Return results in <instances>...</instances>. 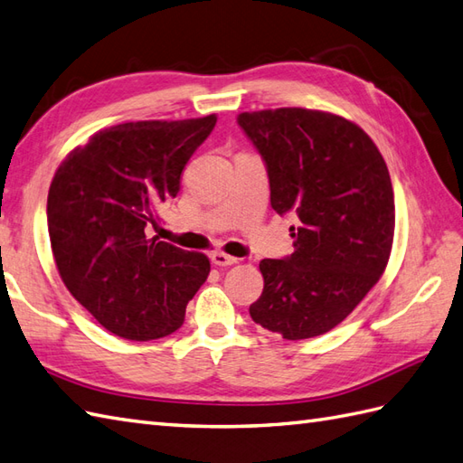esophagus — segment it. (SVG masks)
<instances>
[{
  "label": "esophagus",
  "instance_id": "34e87169",
  "mask_svg": "<svg viewBox=\"0 0 463 463\" xmlns=\"http://www.w3.org/2000/svg\"><path fill=\"white\" fill-rule=\"evenodd\" d=\"M211 262L214 266H232V264H236V258L227 254V252H213L211 254Z\"/></svg>",
  "mask_w": 463,
  "mask_h": 463
}]
</instances>
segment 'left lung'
Returning <instances> with one entry per match:
<instances>
[{
  "mask_svg": "<svg viewBox=\"0 0 463 463\" xmlns=\"http://www.w3.org/2000/svg\"><path fill=\"white\" fill-rule=\"evenodd\" d=\"M260 152L270 203L294 213V252L264 258L250 317L284 339L324 335L379 282L392 249L394 193L373 139L347 118L307 109L239 114Z\"/></svg>",
  "mask_w": 463,
  "mask_h": 463,
  "instance_id": "left-lung-1",
  "label": "left lung"
}]
</instances>
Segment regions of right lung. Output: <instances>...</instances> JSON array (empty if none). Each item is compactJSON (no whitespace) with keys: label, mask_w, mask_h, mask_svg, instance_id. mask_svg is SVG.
Returning <instances> with one entry per match:
<instances>
[{"label":"right lung","mask_w":463,"mask_h":463,"mask_svg":"<svg viewBox=\"0 0 463 463\" xmlns=\"http://www.w3.org/2000/svg\"><path fill=\"white\" fill-rule=\"evenodd\" d=\"M214 124L209 114L110 126L74 147L51 181L47 222L61 280L118 337L171 335L207 280L205 254L149 239V227L177 197L183 169Z\"/></svg>","instance_id":"obj_1"}]
</instances>
